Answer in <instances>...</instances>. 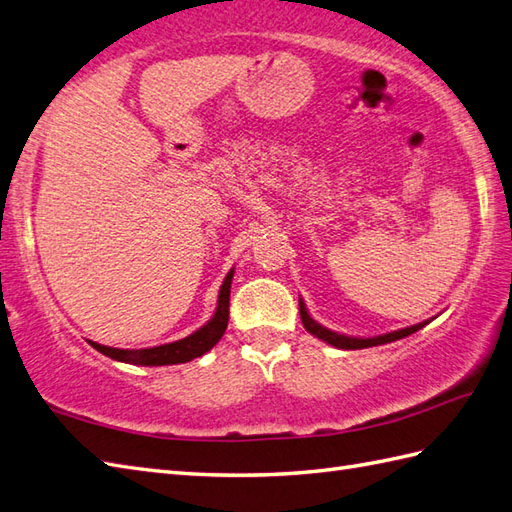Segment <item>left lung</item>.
Returning <instances> with one entry per match:
<instances>
[{
  "mask_svg": "<svg viewBox=\"0 0 512 512\" xmlns=\"http://www.w3.org/2000/svg\"><path fill=\"white\" fill-rule=\"evenodd\" d=\"M299 312H301V320H303V327L310 331L312 336L320 338L323 342L331 344V347L336 349H366V347H377V344H386V342H395V340H401L406 338L410 334H414V331H419L421 327H425L427 323H419V325H412V327H406V329H399V331H392V334H384V336H375V338H349V336H342V334H336V331H331L323 325H318L316 320L307 314L303 301L299 299Z\"/></svg>",
  "mask_w": 512,
  "mask_h": 512,
  "instance_id": "left-lung-1",
  "label": "left lung"
}]
</instances>
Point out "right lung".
<instances>
[{
    "label": "right lung",
    "mask_w": 512,
    "mask_h": 512,
    "mask_svg": "<svg viewBox=\"0 0 512 512\" xmlns=\"http://www.w3.org/2000/svg\"><path fill=\"white\" fill-rule=\"evenodd\" d=\"M231 281H233V270L224 277V283L220 288L218 296V307L216 314L209 320L207 325H202L192 336L183 340H176L170 344H161V347H150V349H113L104 347V344L91 342L89 344L100 351L102 355H109L111 360L126 362V364H139V366H165V364H183L194 358H200L202 353L216 347V342L222 338L224 331L229 325V296H231Z\"/></svg>",
    "instance_id": "right-lung-1"
}]
</instances>
